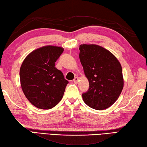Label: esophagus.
<instances>
[{
    "label": "esophagus",
    "instance_id": "1",
    "mask_svg": "<svg viewBox=\"0 0 147 147\" xmlns=\"http://www.w3.org/2000/svg\"><path fill=\"white\" fill-rule=\"evenodd\" d=\"M78 81H79V78H75L74 79V80H73V82L74 83H78Z\"/></svg>",
    "mask_w": 147,
    "mask_h": 147
}]
</instances>
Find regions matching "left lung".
<instances>
[{
	"label": "left lung",
	"mask_w": 147,
	"mask_h": 147,
	"mask_svg": "<svg viewBox=\"0 0 147 147\" xmlns=\"http://www.w3.org/2000/svg\"><path fill=\"white\" fill-rule=\"evenodd\" d=\"M80 59L89 89L82 94L87 106L95 110H105L114 104L123 88L122 68L112 53L96 45L80 46Z\"/></svg>",
	"instance_id": "8db88e82"
}]
</instances>
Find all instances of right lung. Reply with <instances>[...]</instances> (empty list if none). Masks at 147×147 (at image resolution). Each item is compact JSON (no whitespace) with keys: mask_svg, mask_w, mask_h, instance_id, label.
I'll return each mask as SVG.
<instances>
[{"mask_svg":"<svg viewBox=\"0 0 147 147\" xmlns=\"http://www.w3.org/2000/svg\"><path fill=\"white\" fill-rule=\"evenodd\" d=\"M63 51L60 47L44 46L29 53L22 62L20 69L21 87L34 107L51 109L62 98L68 81L55 66Z\"/></svg>","mask_w":147,"mask_h":147,"instance_id":"right-lung-1","label":"right lung"}]
</instances>
